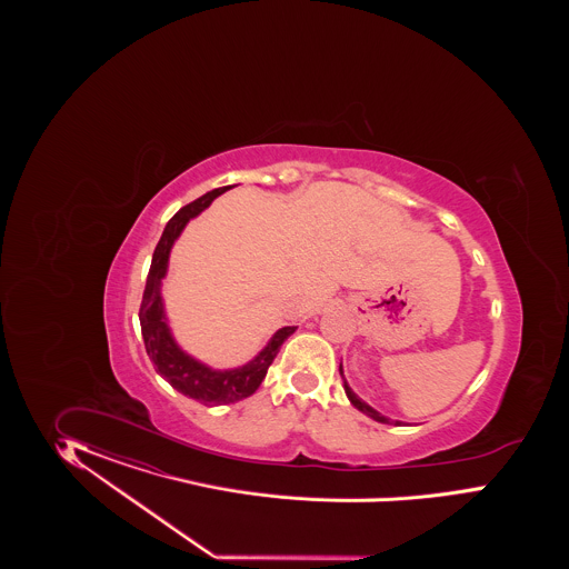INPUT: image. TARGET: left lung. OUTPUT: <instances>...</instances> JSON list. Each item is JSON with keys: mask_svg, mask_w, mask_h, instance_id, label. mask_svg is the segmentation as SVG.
Listing matches in <instances>:
<instances>
[{"mask_svg": "<svg viewBox=\"0 0 569 569\" xmlns=\"http://www.w3.org/2000/svg\"><path fill=\"white\" fill-rule=\"evenodd\" d=\"M340 376L345 378V371H342V362H340ZM345 392L346 397H348V400H350V405L355 407V409H359L361 413L367 415V417H371V419H376V421H379V423H395V426H400L402 421H390V417H386V415L379 413V411H376L373 407H369L365 400H361V398L357 397L355 392H352V388L348 386V381L345 379Z\"/></svg>", "mask_w": 569, "mask_h": 569, "instance_id": "1", "label": "left lung"}]
</instances>
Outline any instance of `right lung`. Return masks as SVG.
Wrapping results in <instances>:
<instances>
[{
	"mask_svg": "<svg viewBox=\"0 0 569 569\" xmlns=\"http://www.w3.org/2000/svg\"><path fill=\"white\" fill-rule=\"evenodd\" d=\"M227 190H231V186L208 191L202 198L181 208L167 223L162 238L156 246L150 273L146 279V290L141 298V309H139L143 345L150 361L154 362L156 371L167 379L177 392H181L183 397L193 398L207 407L231 405L241 398L254 395L267 376L269 365L276 359L279 348L296 331L293 326L277 329L273 338L252 361L233 369H212L204 362L193 359L177 345L172 336L169 319L164 312V302H162V279L167 277V269H169L172 243L181 236L186 224L207 208V203L210 207L212 200Z\"/></svg>",
	"mask_w": 569,
	"mask_h": 569,
	"instance_id": "right-lung-1",
	"label": "right lung"
}]
</instances>
